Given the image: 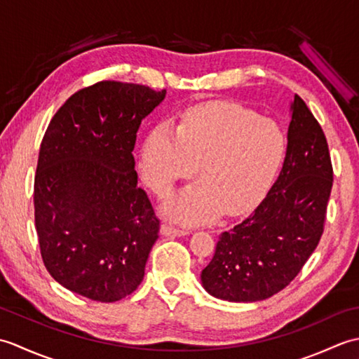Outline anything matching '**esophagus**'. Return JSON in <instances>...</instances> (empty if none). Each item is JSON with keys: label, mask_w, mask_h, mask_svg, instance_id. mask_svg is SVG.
I'll return each instance as SVG.
<instances>
[{"label": "esophagus", "mask_w": 359, "mask_h": 359, "mask_svg": "<svg viewBox=\"0 0 359 359\" xmlns=\"http://www.w3.org/2000/svg\"><path fill=\"white\" fill-rule=\"evenodd\" d=\"M160 231L165 236H187L191 233V230H188V228H179L171 224H163L162 228H160Z\"/></svg>", "instance_id": "esophagus-1"}]
</instances>
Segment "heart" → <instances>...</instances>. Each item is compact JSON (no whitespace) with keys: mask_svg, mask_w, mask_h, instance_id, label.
Masks as SVG:
<instances>
[{"mask_svg":"<svg viewBox=\"0 0 359 359\" xmlns=\"http://www.w3.org/2000/svg\"><path fill=\"white\" fill-rule=\"evenodd\" d=\"M287 139L271 118L230 102L189 108L179 128L157 125L140 151L143 179L158 196L200 166L201 180L163 205L168 216L185 224L208 222L225 211H250L270 188L284 162Z\"/></svg>","mask_w":359,"mask_h":359,"instance_id":"1","label":"heart"}]
</instances>
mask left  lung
Returning a JSON list of instances; mask_svg holds the SVG:
<instances>
[{
    "label": "left lung",
    "instance_id": "8db88e82",
    "mask_svg": "<svg viewBox=\"0 0 359 359\" xmlns=\"http://www.w3.org/2000/svg\"><path fill=\"white\" fill-rule=\"evenodd\" d=\"M279 177L253 212L219 236L201 274L219 299L255 302L276 294L301 271L324 231L333 168L321 125L299 95Z\"/></svg>",
    "mask_w": 359,
    "mask_h": 359
}]
</instances>
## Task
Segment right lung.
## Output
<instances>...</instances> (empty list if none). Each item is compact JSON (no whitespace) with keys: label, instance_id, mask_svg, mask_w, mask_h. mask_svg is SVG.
<instances>
[{"label":"right lung","instance_id":"1","mask_svg":"<svg viewBox=\"0 0 359 359\" xmlns=\"http://www.w3.org/2000/svg\"><path fill=\"white\" fill-rule=\"evenodd\" d=\"M165 94L98 81L67 98L44 133L34 182L43 262L58 284L93 301L131 294L158 238L133 151L142 120Z\"/></svg>","mask_w":359,"mask_h":359}]
</instances>
